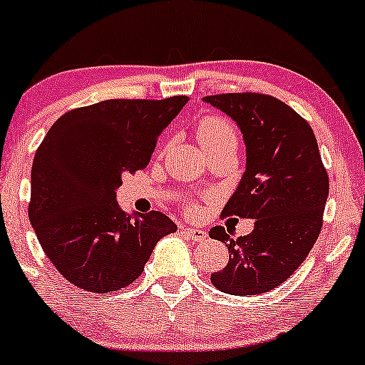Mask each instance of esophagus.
I'll return each mask as SVG.
<instances>
[{
	"label": "esophagus",
	"mask_w": 365,
	"mask_h": 365,
	"mask_svg": "<svg viewBox=\"0 0 365 365\" xmlns=\"http://www.w3.org/2000/svg\"><path fill=\"white\" fill-rule=\"evenodd\" d=\"M182 230L187 237L191 240H197V242H204L207 239V234L204 230H200V228H182Z\"/></svg>",
	"instance_id": "1"
}]
</instances>
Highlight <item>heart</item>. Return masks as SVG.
<instances>
[{
    "instance_id": "heart-1",
    "label": "heart",
    "mask_w": 365,
    "mask_h": 365,
    "mask_svg": "<svg viewBox=\"0 0 365 365\" xmlns=\"http://www.w3.org/2000/svg\"><path fill=\"white\" fill-rule=\"evenodd\" d=\"M197 138L205 153L227 144H237V131L230 121L220 115L202 118L197 125Z\"/></svg>"
}]
</instances>
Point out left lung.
Instances as JSON below:
<instances>
[{
    "instance_id": "obj_1",
    "label": "left lung",
    "mask_w": 365,
    "mask_h": 365,
    "mask_svg": "<svg viewBox=\"0 0 365 365\" xmlns=\"http://www.w3.org/2000/svg\"><path fill=\"white\" fill-rule=\"evenodd\" d=\"M204 101L234 119L246 145V170L223 216L255 220L253 232L239 239L223 227L210 228V239L230 253L210 283L230 295L265 294L295 272L320 235L329 178L317 137L274 96L228 93Z\"/></svg>"
}]
</instances>
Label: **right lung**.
<instances>
[{
	"label": "right lung",
	"mask_w": 365,
	"mask_h": 365,
	"mask_svg": "<svg viewBox=\"0 0 365 365\" xmlns=\"http://www.w3.org/2000/svg\"><path fill=\"white\" fill-rule=\"evenodd\" d=\"M187 100H105L66 112L45 135L33 160L29 221L48 260L81 290L131 284L158 240L178 230L158 210L126 212L115 193L123 175L148 167Z\"/></svg>",
	"instance_id": "right-lung-1"
}]
</instances>
